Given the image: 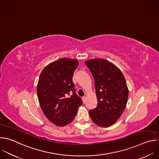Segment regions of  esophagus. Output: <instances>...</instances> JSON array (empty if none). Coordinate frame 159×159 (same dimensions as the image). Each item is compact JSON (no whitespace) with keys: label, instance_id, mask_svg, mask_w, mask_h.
I'll use <instances>...</instances> for the list:
<instances>
[{"label":"esophagus","instance_id":"34e87169","mask_svg":"<svg viewBox=\"0 0 159 159\" xmlns=\"http://www.w3.org/2000/svg\"><path fill=\"white\" fill-rule=\"evenodd\" d=\"M82 100H83L84 103H85V100H86V97H85V96L82 97Z\"/></svg>","mask_w":159,"mask_h":159}]
</instances>
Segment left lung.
Instances as JSON below:
<instances>
[{
    "label": "left lung",
    "mask_w": 159,
    "mask_h": 159,
    "mask_svg": "<svg viewBox=\"0 0 159 159\" xmlns=\"http://www.w3.org/2000/svg\"><path fill=\"white\" fill-rule=\"evenodd\" d=\"M94 79L97 107L89 111L92 121L101 127L116 123L126 106L128 88L118 68L102 58L85 61Z\"/></svg>",
    "instance_id": "obj_1"
}]
</instances>
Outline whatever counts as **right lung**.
Wrapping results in <instances>:
<instances>
[{"label": "right lung", "mask_w": 159, "mask_h": 159, "mask_svg": "<svg viewBox=\"0 0 159 159\" xmlns=\"http://www.w3.org/2000/svg\"><path fill=\"white\" fill-rule=\"evenodd\" d=\"M79 61L60 58L44 68L37 85V95L44 115L57 126L71 123L82 104L72 81Z\"/></svg>", "instance_id": "right-lung-1"}]
</instances>
